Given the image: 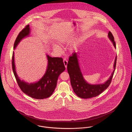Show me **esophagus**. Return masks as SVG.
<instances>
[{
    "mask_svg": "<svg viewBox=\"0 0 132 132\" xmlns=\"http://www.w3.org/2000/svg\"><path fill=\"white\" fill-rule=\"evenodd\" d=\"M63 62H64V65H65V68H67V64H68L67 60L66 59H64V60H63Z\"/></svg>",
    "mask_w": 132,
    "mask_h": 132,
    "instance_id": "obj_1",
    "label": "esophagus"
}]
</instances>
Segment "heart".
I'll return each mask as SVG.
<instances>
[{
    "instance_id": "obj_1",
    "label": "heart",
    "mask_w": 132,
    "mask_h": 132,
    "mask_svg": "<svg viewBox=\"0 0 132 132\" xmlns=\"http://www.w3.org/2000/svg\"><path fill=\"white\" fill-rule=\"evenodd\" d=\"M74 36H70L68 37H64V38H60L58 42H59V44H60L61 45L68 44L69 43H71L74 40ZM76 47V44H74L71 46V50H75ZM52 48L54 50H56V51H61V48H60V47L57 44H53Z\"/></svg>"
}]
</instances>
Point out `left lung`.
Here are the masks:
<instances>
[{
	"mask_svg": "<svg viewBox=\"0 0 132 132\" xmlns=\"http://www.w3.org/2000/svg\"><path fill=\"white\" fill-rule=\"evenodd\" d=\"M109 39L116 48L114 38L110 31L108 34ZM79 53H75L69 57L67 64V71L70 78V82L74 92L76 95L82 98H89L95 97L101 94L110 85L116 67L117 55L114 63V70L106 82L103 84H90L88 83L84 78L79 63Z\"/></svg>",
	"mask_w": 132,
	"mask_h": 132,
	"instance_id": "obj_1",
	"label": "left lung"
}]
</instances>
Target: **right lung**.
Wrapping results in <instances>:
<instances>
[{"label":"right lung","instance_id":"add662e5","mask_svg":"<svg viewBox=\"0 0 132 132\" xmlns=\"http://www.w3.org/2000/svg\"><path fill=\"white\" fill-rule=\"evenodd\" d=\"M30 32L31 29L28 25L19 33L14 44V50L23 38L30 36ZM46 57L47 65L44 75L37 82L30 83L20 79L16 70L14 52L13 53V71L19 87L24 93L33 98L42 100L51 95L56 87L58 77L65 70L62 58L51 57L47 54Z\"/></svg>","mask_w":132,"mask_h":132}]
</instances>
